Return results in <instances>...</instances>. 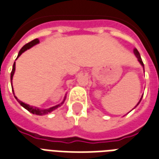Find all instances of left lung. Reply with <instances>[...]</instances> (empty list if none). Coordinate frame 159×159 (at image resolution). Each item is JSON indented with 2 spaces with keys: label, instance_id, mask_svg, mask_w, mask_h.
<instances>
[{
  "label": "left lung",
  "instance_id": "left-lung-1",
  "mask_svg": "<svg viewBox=\"0 0 159 159\" xmlns=\"http://www.w3.org/2000/svg\"><path fill=\"white\" fill-rule=\"evenodd\" d=\"M134 53H135V55H136V57H137V59H138V61H139L140 63H141L142 66L144 67V64H143V62H142V58H141V56H140V54H139V52H138V50H136V49H135V50H134ZM142 98H141V99H140V101L142 100ZM140 101H139V103H140ZM138 103H137L136 105H138Z\"/></svg>",
  "mask_w": 159,
  "mask_h": 159
}]
</instances>
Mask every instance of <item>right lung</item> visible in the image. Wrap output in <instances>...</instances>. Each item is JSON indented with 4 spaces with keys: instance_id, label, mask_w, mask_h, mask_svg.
<instances>
[{
    "instance_id": "add662e5",
    "label": "right lung",
    "mask_w": 159,
    "mask_h": 159,
    "mask_svg": "<svg viewBox=\"0 0 159 159\" xmlns=\"http://www.w3.org/2000/svg\"><path fill=\"white\" fill-rule=\"evenodd\" d=\"M39 43V39H34V40H32L31 42H29V43H26L25 45L20 50L19 53H18V56H17V57L18 56H20L21 55H22V53H23L25 50H29V48H31L32 46H34V45H35L36 43ZM14 71H15V62H14L13 64V66H12V70H11V81L12 80V76H13V74H14ZM11 89H12V86H11ZM13 94H14V92H13ZM15 98H16V99L17 100V102L22 105V106L23 107V108H25L28 111H29L30 113H32V114H34V115H38V116H43V115H46V114H48V113L51 112V111H53L54 109H56V108H58L59 105H56V106L55 107H52V108H50V109H39V108H37V107H34V106H30V105H29V104H27V103H23V102H22L21 100H19L18 98H17L16 96H15Z\"/></svg>"
}]
</instances>
